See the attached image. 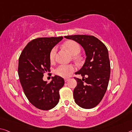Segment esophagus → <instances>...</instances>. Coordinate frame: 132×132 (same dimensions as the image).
I'll return each mask as SVG.
<instances>
[{
    "label": "esophagus",
    "mask_w": 132,
    "mask_h": 132,
    "mask_svg": "<svg viewBox=\"0 0 132 132\" xmlns=\"http://www.w3.org/2000/svg\"><path fill=\"white\" fill-rule=\"evenodd\" d=\"M70 80V78H69V77H66V78H64V81H68V80Z\"/></svg>",
    "instance_id": "34e87169"
}]
</instances>
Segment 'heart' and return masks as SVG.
Returning <instances> with one entry per match:
<instances>
[{
	"label": "heart",
	"instance_id": "b5f03b06",
	"mask_svg": "<svg viewBox=\"0 0 132 132\" xmlns=\"http://www.w3.org/2000/svg\"><path fill=\"white\" fill-rule=\"evenodd\" d=\"M64 47L69 52L71 55L76 56L80 53L81 51L80 46L78 43L73 40H68L64 43ZM57 48L54 47L52 48L49 54L51 60H53L55 59ZM75 70V67L71 64H60L58 66L55 70V73L62 77H69Z\"/></svg>",
	"mask_w": 132,
	"mask_h": 132
}]
</instances>
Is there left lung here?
Masks as SVG:
<instances>
[{
	"instance_id": "left-lung-1",
	"label": "left lung",
	"mask_w": 132,
	"mask_h": 132,
	"mask_svg": "<svg viewBox=\"0 0 132 132\" xmlns=\"http://www.w3.org/2000/svg\"><path fill=\"white\" fill-rule=\"evenodd\" d=\"M64 37L80 44L86 56L82 68L75 73L82 76V80L75 77L77 81L73 90L75 103L83 109L95 108L103 99L108 86L110 74L108 50L93 36L78 35Z\"/></svg>"
}]
</instances>
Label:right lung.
Instances as JSON below:
<instances>
[{
  "mask_svg": "<svg viewBox=\"0 0 132 132\" xmlns=\"http://www.w3.org/2000/svg\"><path fill=\"white\" fill-rule=\"evenodd\" d=\"M63 37H40L28 43L19 59L18 75L23 90L29 101L39 109L48 110L59 101V90L64 79L55 75L47 83L43 80V74L49 71V54Z\"/></svg>",
  "mask_w": 132,
  "mask_h": 132,
  "instance_id": "right-lung-1",
  "label": "right lung"
}]
</instances>
